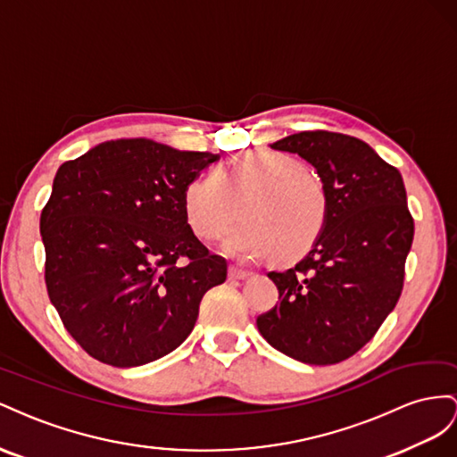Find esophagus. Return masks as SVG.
Returning <instances> with one entry per match:
<instances>
[{"instance_id": "34e87169", "label": "esophagus", "mask_w": 457, "mask_h": 457, "mask_svg": "<svg viewBox=\"0 0 457 457\" xmlns=\"http://www.w3.org/2000/svg\"><path fill=\"white\" fill-rule=\"evenodd\" d=\"M228 278H229V279H233V281H241V279H246V278H249V271L239 270V268H236V266H229V270H228Z\"/></svg>"}]
</instances>
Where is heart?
Wrapping results in <instances>:
<instances>
[{
  "instance_id": "1",
  "label": "heart",
  "mask_w": 457,
  "mask_h": 457,
  "mask_svg": "<svg viewBox=\"0 0 457 457\" xmlns=\"http://www.w3.org/2000/svg\"><path fill=\"white\" fill-rule=\"evenodd\" d=\"M181 204L195 236L208 243L226 236L239 204L243 221L228 237L226 253L245 260L276 253L283 262L318 243L331 212L323 179L296 156L271 149L241 153L218 172L193 178Z\"/></svg>"
}]
</instances>
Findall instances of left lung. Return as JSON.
<instances>
[{"instance_id": "left-lung-1", "label": "left lung", "mask_w": 457, "mask_h": 457, "mask_svg": "<svg viewBox=\"0 0 457 457\" xmlns=\"http://www.w3.org/2000/svg\"><path fill=\"white\" fill-rule=\"evenodd\" d=\"M271 149L296 153L316 168L331 212L301 262L268 273L279 303L256 325L289 358L331 366L370 343L398 303L413 241L406 187L395 166L352 136L316 129Z\"/></svg>"}]
</instances>
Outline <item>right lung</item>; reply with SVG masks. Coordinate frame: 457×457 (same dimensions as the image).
Instances as JSON below:
<instances>
[{
    "label": "right lung",
    "instance_id": "obj_1",
    "mask_svg": "<svg viewBox=\"0 0 457 457\" xmlns=\"http://www.w3.org/2000/svg\"><path fill=\"white\" fill-rule=\"evenodd\" d=\"M220 154L153 139L99 143L59 166L42 211L46 285L91 358L136 368L186 341L226 260L184 216V189Z\"/></svg>",
    "mask_w": 457,
    "mask_h": 457
}]
</instances>
